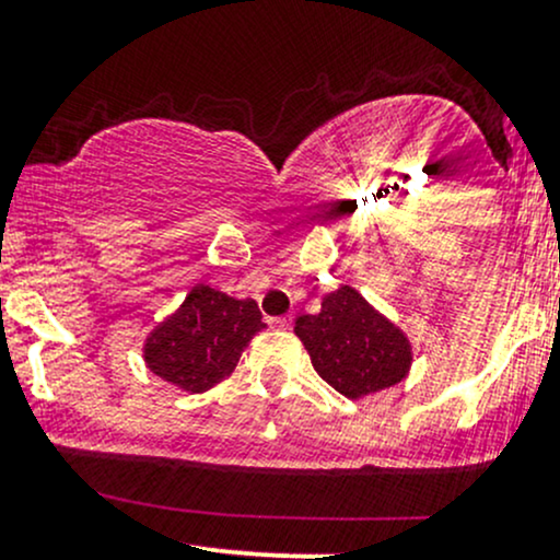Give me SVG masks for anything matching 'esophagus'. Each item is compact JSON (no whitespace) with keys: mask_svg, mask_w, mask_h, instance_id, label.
<instances>
[{"mask_svg":"<svg viewBox=\"0 0 560 560\" xmlns=\"http://www.w3.org/2000/svg\"><path fill=\"white\" fill-rule=\"evenodd\" d=\"M270 325H273V327H290L292 316H276V319H270Z\"/></svg>","mask_w":560,"mask_h":560,"instance_id":"1","label":"esophagus"}]
</instances>
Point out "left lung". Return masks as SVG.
<instances>
[{
  "label": "left lung",
  "instance_id": "8db88e82",
  "mask_svg": "<svg viewBox=\"0 0 560 560\" xmlns=\"http://www.w3.org/2000/svg\"><path fill=\"white\" fill-rule=\"evenodd\" d=\"M295 332L316 374L347 398L380 393L409 374V338L352 287L322 298L319 314L298 316Z\"/></svg>",
  "mask_w": 560,
  "mask_h": 560
}]
</instances>
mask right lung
Here are the masks:
<instances>
[{"mask_svg":"<svg viewBox=\"0 0 560 560\" xmlns=\"http://www.w3.org/2000/svg\"><path fill=\"white\" fill-rule=\"evenodd\" d=\"M265 327L252 298L235 301L200 284L145 338V363L186 393H206L233 374L254 332Z\"/></svg>","mask_w":560,"mask_h":560,"instance_id":"add662e5","label":"right lung"}]
</instances>
